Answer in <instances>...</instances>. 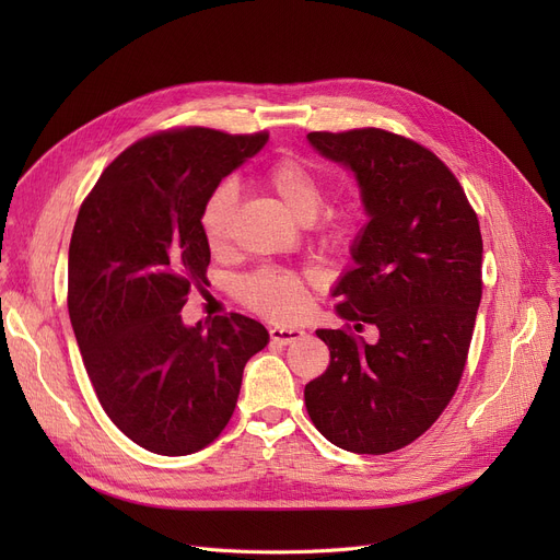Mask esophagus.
<instances>
[{
    "label": "esophagus",
    "mask_w": 560,
    "mask_h": 560,
    "mask_svg": "<svg viewBox=\"0 0 560 560\" xmlns=\"http://www.w3.org/2000/svg\"><path fill=\"white\" fill-rule=\"evenodd\" d=\"M306 334L302 329H295V327H272L270 329V338L272 342L277 345H290V342H298L302 340Z\"/></svg>",
    "instance_id": "1"
}]
</instances>
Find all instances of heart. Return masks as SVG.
<instances>
[{"mask_svg":"<svg viewBox=\"0 0 560 560\" xmlns=\"http://www.w3.org/2000/svg\"><path fill=\"white\" fill-rule=\"evenodd\" d=\"M262 182L300 222H313L327 199L319 176L306 163L292 156L272 161L262 172ZM235 209H238V186L233 182H222L206 199L201 211V231L213 252L226 249ZM363 220V213L354 206L329 213L325 224H322V241L329 247H349L359 238ZM311 285V277L302 272L265 268L241 279L235 290H238L243 304H247L252 311L288 322L304 315L308 308Z\"/></svg>","mask_w":560,"mask_h":560,"instance_id":"b5f03b06","label":"heart"}]
</instances>
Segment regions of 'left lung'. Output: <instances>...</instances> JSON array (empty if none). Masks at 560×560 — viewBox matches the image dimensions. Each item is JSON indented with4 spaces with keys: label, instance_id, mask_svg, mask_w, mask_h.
I'll return each instance as SVG.
<instances>
[{
    "label": "left lung",
    "instance_id": "obj_1",
    "mask_svg": "<svg viewBox=\"0 0 560 560\" xmlns=\"http://www.w3.org/2000/svg\"><path fill=\"white\" fill-rule=\"evenodd\" d=\"M315 150L354 172L370 222L334 298L342 329H317L329 368L304 388L329 443L390 454L420 438L452 401L481 302L483 241L454 172L420 142L386 129L313 131ZM380 329L368 346L350 331Z\"/></svg>",
    "mask_w": 560,
    "mask_h": 560
}]
</instances>
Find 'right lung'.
Segmentation results:
<instances>
[{"label":"right lung","mask_w":560,"mask_h":560,"mask_svg":"<svg viewBox=\"0 0 560 560\" xmlns=\"http://www.w3.org/2000/svg\"><path fill=\"white\" fill-rule=\"evenodd\" d=\"M268 142L206 127L147 136L83 199L68 258V311L110 422L136 445L186 456L229 424L245 363L270 340L231 313L186 327L192 288L209 285L201 211L226 174Z\"/></svg>","instance_id":"add662e5"}]
</instances>
